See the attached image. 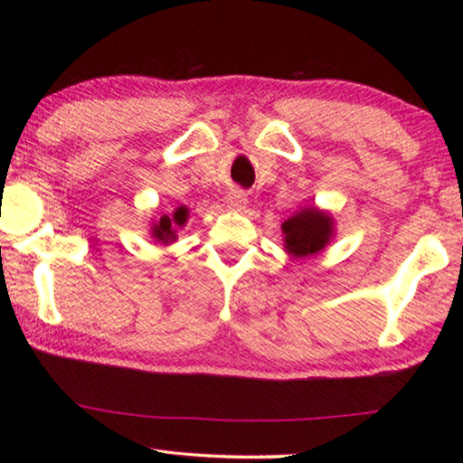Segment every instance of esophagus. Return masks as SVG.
I'll use <instances>...</instances> for the list:
<instances>
[{
	"label": "esophagus",
	"instance_id": "esophagus-1",
	"mask_svg": "<svg viewBox=\"0 0 463 463\" xmlns=\"http://www.w3.org/2000/svg\"><path fill=\"white\" fill-rule=\"evenodd\" d=\"M247 195L242 192H232L229 194V198H226V208L232 210V213H242V210L247 208Z\"/></svg>",
	"mask_w": 463,
	"mask_h": 463
}]
</instances>
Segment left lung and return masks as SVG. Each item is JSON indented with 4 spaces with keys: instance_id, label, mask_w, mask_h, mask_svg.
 Returning <instances> with one entry per match:
<instances>
[{
    "instance_id": "obj_1",
    "label": "left lung",
    "mask_w": 463,
    "mask_h": 463,
    "mask_svg": "<svg viewBox=\"0 0 463 463\" xmlns=\"http://www.w3.org/2000/svg\"><path fill=\"white\" fill-rule=\"evenodd\" d=\"M284 249L294 260L317 255L335 237L333 214L318 206H304L281 222Z\"/></svg>"
}]
</instances>
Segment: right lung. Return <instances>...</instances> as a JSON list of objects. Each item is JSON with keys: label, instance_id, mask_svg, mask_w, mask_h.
<instances>
[{"label": "right lung", "instance_id": "1", "mask_svg": "<svg viewBox=\"0 0 463 463\" xmlns=\"http://www.w3.org/2000/svg\"><path fill=\"white\" fill-rule=\"evenodd\" d=\"M187 218H190V210L187 206H177L174 214H161L153 218L151 222V239L161 245H169L177 239V229H184Z\"/></svg>", "mask_w": 463, "mask_h": 463}]
</instances>
